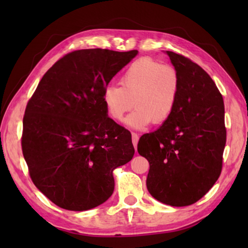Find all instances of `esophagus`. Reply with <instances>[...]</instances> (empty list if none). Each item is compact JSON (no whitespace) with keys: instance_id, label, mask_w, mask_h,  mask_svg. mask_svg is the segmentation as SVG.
<instances>
[{"instance_id":"esophagus-1","label":"esophagus","mask_w":248,"mask_h":248,"mask_svg":"<svg viewBox=\"0 0 248 248\" xmlns=\"http://www.w3.org/2000/svg\"><path fill=\"white\" fill-rule=\"evenodd\" d=\"M131 136H132V144H133L134 149H136V151H137V149H138V141H139V136H138V134H137L136 132H132Z\"/></svg>"}]
</instances>
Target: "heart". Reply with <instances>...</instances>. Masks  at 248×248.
I'll return each mask as SVG.
<instances>
[{
    "instance_id": "heart-1",
    "label": "heart",
    "mask_w": 248,
    "mask_h": 248,
    "mask_svg": "<svg viewBox=\"0 0 248 248\" xmlns=\"http://www.w3.org/2000/svg\"><path fill=\"white\" fill-rule=\"evenodd\" d=\"M121 87L110 85L103 92L108 114L122 121L133 106L137 108L126 119L133 128H145L152 122L162 124L175 110L180 92L178 71L150 58L131 63L120 78Z\"/></svg>"
}]
</instances>
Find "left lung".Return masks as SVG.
I'll return each instance as SVG.
<instances>
[{"label": "left lung", "mask_w": 248, "mask_h": 248, "mask_svg": "<svg viewBox=\"0 0 248 248\" xmlns=\"http://www.w3.org/2000/svg\"><path fill=\"white\" fill-rule=\"evenodd\" d=\"M167 54L180 78L176 108L158 129L140 139L138 151L150 164V194L163 204L184 207L204 197L220 176L224 104L202 67L176 52Z\"/></svg>", "instance_id": "1"}]
</instances>
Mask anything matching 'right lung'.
<instances>
[{
	"mask_svg": "<svg viewBox=\"0 0 248 248\" xmlns=\"http://www.w3.org/2000/svg\"><path fill=\"white\" fill-rule=\"evenodd\" d=\"M138 52H69L29 100L22 154L33 183L57 206L85 211L101 205L114 192L112 170L132 159L131 133L108 117L103 92Z\"/></svg>",
	"mask_w": 248,
	"mask_h": 248,
	"instance_id": "1",
	"label": "right lung"
}]
</instances>
